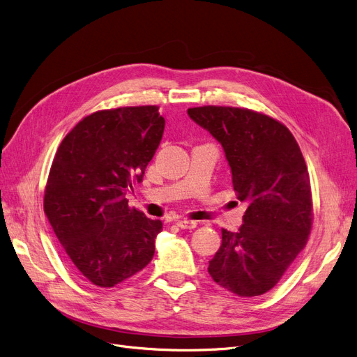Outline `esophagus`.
I'll use <instances>...</instances> for the list:
<instances>
[{
    "mask_svg": "<svg viewBox=\"0 0 357 357\" xmlns=\"http://www.w3.org/2000/svg\"><path fill=\"white\" fill-rule=\"evenodd\" d=\"M176 225L181 227V229H194L197 227V222L195 220H188V219H178L176 220Z\"/></svg>",
    "mask_w": 357,
    "mask_h": 357,
    "instance_id": "esophagus-1",
    "label": "esophagus"
}]
</instances>
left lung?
<instances>
[{
	"instance_id": "obj_1",
	"label": "left lung",
	"mask_w": 357,
	"mask_h": 357,
	"mask_svg": "<svg viewBox=\"0 0 357 357\" xmlns=\"http://www.w3.org/2000/svg\"><path fill=\"white\" fill-rule=\"evenodd\" d=\"M188 115L222 144L238 199L248 204L238 231L222 229L208 273L238 296H259L280 282L311 234L312 194L302 151L286 126L261 112L199 106Z\"/></svg>"
}]
</instances>
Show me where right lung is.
I'll use <instances>...</instances> for the list:
<instances>
[{
	"mask_svg": "<svg viewBox=\"0 0 357 357\" xmlns=\"http://www.w3.org/2000/svg\"><path fill=\"white\" fill-rule=\"evenodd\" d=\"M165 130L158 106H126L83 118L61 142L43 210L71 267L99 287L142 271L154 255L160 220L126 198L142 182Z\"/></svg>",
	"mask_w": 357,
	"mask_h": 357,
	"instance_id": "obj_1",
	"label": "right lung"
}]
</instances>
